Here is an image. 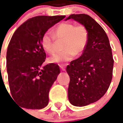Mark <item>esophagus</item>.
<instances>
[{
  "mask_svg": "<svg viewBox=\"0 0 123 123\" xmlns=\"http://www.w3.org/2000/svg\"><path fill=\"white\" fill-rule=\"evenodd\" d=\"M60 68H61V69L62 71H65V69H65V68H66L65 66L61 65V66H60Z\"/></svg>",
  "mask_w": 123,
  "mask_h": 123,
  "instance_id": "34e87169",
  "label": "esophagus"
}]
</instances>
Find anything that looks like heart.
I'll return each instance as SVG.
<instances>
[{"instance_id":"heart-1","label":"heart","mask_w":123,"mask_h":123,"mask_svg":"<svg viewBox=\"0 0 123 123\" xmlns=\"http://www.w3.org/2000/svg\"><path fill=\"white\" fill-rule=\"evenodd\" d=\"M56 39H64V50L50 57L49 61L61 64L71 60L76 54L80 55L84 52L89 41V33L84 25H76L70 22L62 23L53 30V34L49 31L43 34L41 43L46 52L53 54L55 52Z\"/></svg>"}]
</instances>
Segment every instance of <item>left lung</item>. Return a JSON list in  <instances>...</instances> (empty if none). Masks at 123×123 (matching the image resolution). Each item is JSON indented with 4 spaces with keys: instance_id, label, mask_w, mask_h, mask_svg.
<instances>
[{
    "instance_id": "left-lung-1",
    "label": "left lung",
    "mask_w": 123,
    "mask_h": 123,
    "mask_svg": "<svg viewBox=\"0 0 123 123\" xmlns=\"http://www.w3.org/2000/svg\"><path fill=\"white\" fill-rule=\"evenodd\" d=\"M87 29L89 41L86 50L66 68L69 76L68 89L69 102L84 107L99 100L109 89L112 79L114 59L107 34L93 18L86 14H71Z\"/></svg>"
}]
</instances>
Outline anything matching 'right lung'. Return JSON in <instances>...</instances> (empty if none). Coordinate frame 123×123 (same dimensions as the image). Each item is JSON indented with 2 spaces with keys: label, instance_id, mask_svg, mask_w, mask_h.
I'll return each instance as SVG.
<instances>
[{
  "label": "right lung",
  "instance_id": "1",
  "mask_svg": "<svg viewBox=\"0 0 123 123\" xmlns=\"http://www.w3.org/2000/svg\"><path fill=\"white\" fill-rule=\"evenodd\" d=\"M65 16H37L30 18L16 30L6 54L10 91L21 107L41 109L48 105V93L60 73L59 66L51 63L42 66L46 53L41 37Z\"/></svg>",
  "mask_w": 123,
  "mask_h": 123
}]
</instances>
